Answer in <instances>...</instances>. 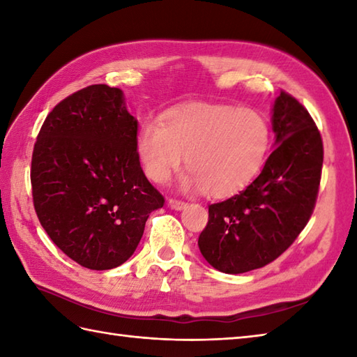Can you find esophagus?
I'll return each mask as SVG.
<instances>
[{"mask_svg": "<svg viewBox=\"0 0 357 357\" xmlns=\"http://www.w3.org/2000/svg\"><path fill=\"white\" fill-rule=\"evenodd\" d=\"M169 207L173 210H183L187 207V204L184 201H178V199H169Z\"/></svg>", "mask_w": 357, "mask_h": 357, "instance_id": "obj_1", "label": "esophagus"}]
</instances>
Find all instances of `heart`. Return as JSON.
I'll return each instance as SVG.
<instances>
[{
  "mask_svg": "<svg viewBox=\"0 0 357 357\" xmlns=\"http://www.w3.org/2000/svg\"><path fill=\"white\" fill-rule=\"evenodd\" d=\"M270 144V127L252 109L222 104H190L147 119L136 136V151L146 176L169 183L184 162L190 170L185 190L229 198L259 173Z\"/></svg>",
  "mask_w": 357,
  "mask_h": 357,
  "instance_id": "1",
  "label": "heart"
}]
</instances>
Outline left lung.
<instances>
[{
	"instance_id": "1",
	"label": "left lung",
	"mask_w": 357,
	"mask_h": 357,
	"mask_svg": "<svg viewBox=\"0 0 357 357\" xmlns=\"http://www.w3.org/2000/svg\"><path fill=\"white\" fill-rule=\"evenodd\" d=\"M273 151L245 190L208 206L198 239L211 267L227 273L261 268L304 230L313 213L324 161L321 133L310 113L285 92L271 107Z\"/></svg>"
}]
</instances>
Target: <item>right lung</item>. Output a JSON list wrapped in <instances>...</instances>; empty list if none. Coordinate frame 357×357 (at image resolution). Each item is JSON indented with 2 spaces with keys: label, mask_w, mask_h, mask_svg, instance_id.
Masks as SVG:
<instances>
[{
  "label": "right lung",
  "mask_w": 357,
  "mask_h": 357,
  "mask_svg": "<svg viewBox=\"0 0 357 357\" xmlns=\"http://www.w3.org/2000/svg\"><path fill=\"white\" fill-rule=\"evenodd\" d=\"M138 119L124 92L89 86L55 105L32 156L33 206L55 245L90 270L119 267L164 198L136 151Z\"/></svg>",
  "instance_id": "1"
}]
</instances>
